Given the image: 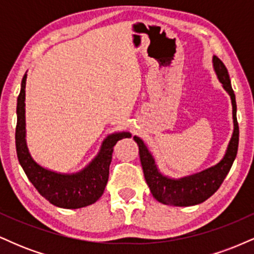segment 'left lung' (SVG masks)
I'll use <instances>...</instances> for the list:
<instances>
[{"label":"left lung","instance_id":"left-lung-1","mask_svg":"<svg viewBox=\"0 0 254 254\" xmlns=\"http://www.w3.org/2000/svg\"><path fill=\"white\" fill-rule=\"evenodd\" d=\"M212 66L216 72L218 81L222 83V87L228 93L230 100H232L233 125H234L228 147L218 164L202 172L191 174V176L174 179V178L165 176L160 172L153 154L148 149L144 142L139 137L133 136V139L138 145L139 159H141L142 170H143L147 185L149 186L153 197L166 205L190 206L203 203L218 190L237 157L239 125L237 121V101H235L234 90L230 84L228 70L222 61L214 56L212 57Z\"/></svg>","mask_w":254,"mask_h":254}]
</instances>
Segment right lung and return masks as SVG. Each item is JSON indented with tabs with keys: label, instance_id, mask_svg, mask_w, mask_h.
I'll return each instance as SVG.
<instances>
[{
	"label": "right lung",
	"instance_id": "obj_1",
	"mask_svg": "<svg viewBox=\"0 0 254 254\" xmlns=\"http://www.w3.org/2000/svg\"><path fill=\"white\" fill-rule=\"evenodd\" d=\"M26 78L27 74L22 77L17 97L15 130L16 154L22 170L38 192L58 208L78 209L95 203L103 196L109 180L113 147L119 139L130 138L131 133L129 131L110 133L101 143L97 156L76 173H60L43 167L32 157L26 142Z\"/></svg>",
	"mask_w": 254,
	"mask_h": 254
}]
</instances>
